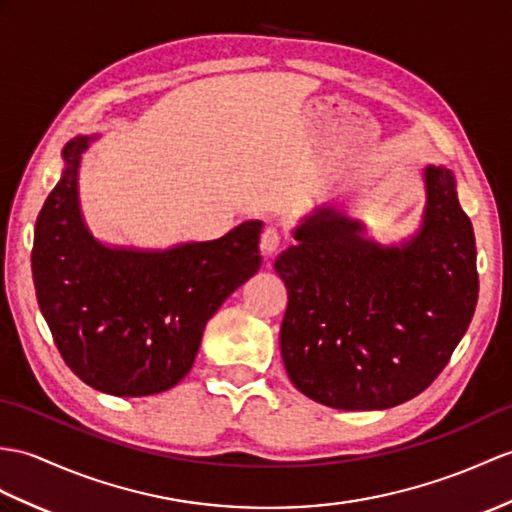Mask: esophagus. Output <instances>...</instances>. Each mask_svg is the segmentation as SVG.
I'll use <instances>...</instances> for the list:
<instances>
[{"instance_id":"1","label":"esophagus","mask_w":512,"mask_h":512,"mask_svg":"<svg viewBox=\"0 0 512 512\" xmlns=\"http://www.w3.org/2000/svg\"><path fill=\"white\" fill-rule=\"evenodd\" d=\"M281 246V235L275 227H268L264 233H261V240H259V248H261V255L264 257H272Z\"/></svg>"}]
</instances>
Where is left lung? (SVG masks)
Here are the masks:
<instances>
[{"instance_id": "left-lung-1", "label": "left lung", "mask_w": 512, "mask_h": 512, "mask_svg": "<svg viewBox=\"0 0 512 512\" xmlns=\"http://www.w3.org/2000/svg\"><path fill=\"white\" fill-rule=\"evenodd\" d=\"M421 229L401 246L364 240L362 222L318 207L277 257L288 288L281 358L305 397L384 410L447 366L478 303L475 237L456 178L427 165Z\"/></svg>"}]
</instances>
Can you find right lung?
<instances>
[{
  "label": "right lung",
  "mask_w": 512,
  "mask_h": 512,
  "mask_svg": "<svg viewBox=\"0 0 512 512\" xmlns=\"http://www.w3.org/2000/svg\"><path fill=\"white\" fill-rule=\"evenodd\" d=\"M93 139L63 148L61 181L34 227V290L58 353L82 382L115 397L157 395L189 373L207 320L259 270L261 220L168 251L106 246L78 198Z\"/></svg>",
  "instance_id": "1"
}]
</instances>
